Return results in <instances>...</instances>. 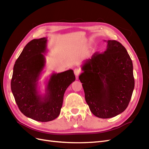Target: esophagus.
I'll return each instance as SVG.
<instances>
[{
	"label": "esophagus",
	"instance_id": "obj_1",
	"mask_svg": "<svg viewBox=\"0 0 149 149\" xmlns=\"http://www.w3.org/2000/svg\"><path fill=\"white\" fill-rule=\"evenodd\" d=\"M81 72V70L80 68H75L74 70V73L76 75V76H77V77L79 75Z\"/></svg>",
	"mask_w": 149,
	"mask_h": 149
}]
</instances>
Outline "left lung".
Instances as JSON below:
<instances>
[{"label":"left lung","mask_w":149,"mask_h":149,"mask_svg":"<svg viewBox=\"0 0 149 149\" xmlns=\"http://www.w3.org/2000/svg\"><path fill=\"white\" fill-rule=\"evenodd\" d=\"M106 42L104 52L95 53L84 61L79 76L90 111L102 119L125 110L135 84L132 61L125 47L116 40Z\"/></svg>","instance_id":"obj_1"}]
</instances>
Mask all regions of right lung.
<instances>
[{
    "mask_svg": "<svg viewBox=\"0 0 149 149\" xmlns=\"http://www.w3.org/2000/svg\"><path fill=\"white\" fill-rule=\"evenodd\" d=\"M47 38L33 39L26 44L16 60L11 80V90L20 111L27 118L40 122L55 119L60 115L66 89L75 81L72 70L53 73L47 84L45 94H39V78L45 66L43 53Z\"/></svg>",
    "mask_w": 149,
    "mask_h": 149,
    "instance_id": "right-lung-1",
    "label": "right lung"
}]
</instances>
